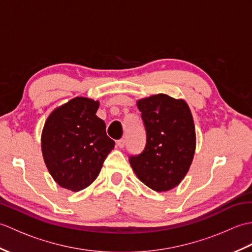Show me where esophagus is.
<instances>
[{
	"label": "esophagus",
	"instance_id": "obj_1",
	"mask_svg": "<svg viewBox=\"0 0 252 252\" xmlns=\"http://www.w3.org/2000/svg\"><path fill=\"white\" fill-rule=\"evenodd\" d=\"M126 141L125 140V138H121V140H119V141H117V145L119 146L120 148H123L126 146Z\"/></svg>",
	"mask_w": 252,
	"mask_h": 252
}]
</instances>
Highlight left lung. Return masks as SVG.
<instances>
[{
	"label": "left lung",
	"instance_id": "left-lung-1",
	"mask_svg": "<svg viewBox=\"0 0 252 252\" xmlns=\"http://www.w3.org/2000/svg\"><path fill=\"white\" fill-rule=\"evenodd\" d=\"M146 133L143 152L129 161L137 178L156 191H167L184 179L196 147L195 126L183 99L165 94L137 101Z\"/></svg>",
	"mask_w": 252,
	"mask_h": 252
}]
</instances>
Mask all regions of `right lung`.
Wrapping results in <instances>:
<instances>
[{"instance_id": "obj_1", "label": "right lung", "mask_w": 252, "mask_h": 252, "mask_svg": "<svg viewBox=\"0 0 252 252\" xmlns=\"http://www.w3.org/2000/svg\"><path fill=\"white\" fill-rule=\"evenodd\" d=\"M98 101L76 97L55 109L42 133V153L56 183L72 191L84 189L97 178L115 147L105 122L96 116Z\"/></svg>"}]
</instances>
